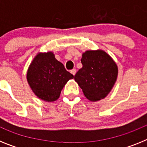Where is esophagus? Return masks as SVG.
Returning <instances> with one entry per match:
<instances>
[{
  "label": "esophagus",
  "instance_id": "1",
  "mask_svg": "<svg viewBox=\"0 0 147 147\" xmlns=\"http://www.w3.org/2000/svg\"><path fill=\"white\" fill-rule=\"evenodd\" d=\"M71 74H72L73 75H74V76L75 74H76V69H72L71 71Z\"/></svg>",
  "mask_w": 147,
  "mask_h": 147
}]
</instances>
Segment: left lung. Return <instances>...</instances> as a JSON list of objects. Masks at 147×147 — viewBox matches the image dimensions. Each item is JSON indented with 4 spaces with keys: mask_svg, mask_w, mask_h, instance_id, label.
Instances as JSON below:
<instances>
[{
    "mask_svg": "<svg viewBox=\"0 0 147 147\" xmlns=\"http://www.w3.org/2000/svg\"><path fill=\"white\" fill-rule=\"evenodd\" d=\"M81 62L82 67L74 76L75 81L90 101L105 98L117 80L116 63L102 50L87 51L82 54Z\"/></svg>",
    "mask_w": 147,
    "mask_h": 147,
    "instance_id": "obj_1",
    "label": "left lung"
}]
</instances>
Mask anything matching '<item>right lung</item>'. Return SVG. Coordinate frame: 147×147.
<instances>
[{
	"mask_svg": "<svg viewBox=\"0 0 147 147\" xmlns=\"http://www.w3.org/2000/svg\"><path fill=\"white\" fill-rule=\"evenodd\" d=\"M26 78L34 93L40 99L51 102L59 98L63 87L74 75L66 71L53 52L49 51L39 53L34 58Z\"/></svg>",
	"mask_w": 147,
	"mask_h": 147,
	"instance_id": "add662e5",
	"label": "right lung"
}]
</instances>
